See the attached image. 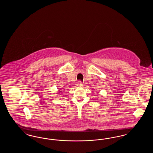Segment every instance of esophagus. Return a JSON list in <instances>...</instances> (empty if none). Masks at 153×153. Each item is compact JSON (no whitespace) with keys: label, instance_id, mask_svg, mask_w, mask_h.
Listing matches in <instances>:
<instances>
[{"label":"esophagus","instance_id":"1","mask_svg":"<svg viewBox=\"0 0 153 153\" xmlns=\"http://www.w3.org/2000/svg\"><path fill=\"white\" fill-rule=\"evenodd\" d=\"M77 85L78 87H82V86H83V83L81 82V81H79V82H77Z\"/></svg>","mask_w":153,"mask_h":153}]
</instances>
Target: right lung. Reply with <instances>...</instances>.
<instances>
[{
    "mask_svg": "<svg viewBox=\"0 0 153 153\" xmlns=\"http://www.w3.org/2000/svg\"><path fill=\"white\" fill-rule=\"evenodd\" d=\"M59 92H60V91H59Z\"/></svg>",
    "mask_w": 153,
    "mask_h": 153,
    "instance_id": "right-lung-1",
    "label": "right lung"
}]
</instances>
